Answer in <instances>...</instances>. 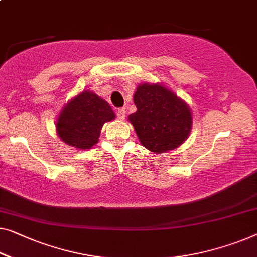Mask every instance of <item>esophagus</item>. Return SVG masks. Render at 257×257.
<instances>
[{"label": "esophagus", "instance_id": "1", "mask_svg": "<svg viewBox=\"0 0 257 257\" xmlns=\"http://www.w3.org/2000/svg\"><path fill=\"white\" fill-rule=\"evenodd\" d=\"M116 116H117L118 120L123 121L125 118V109L124 108H118L116 110Z\"/></svg>", "mask_w": 257, "mask_h": 257}]
</instances>
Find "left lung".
I'll return each mask as SVG.
<instances>
[{
    "label": "left lung",
    "mask_w": 257,
    "mask_h": 257,
    "mask_svg": "<svg viewBox=\"0 0 257 257\" xmlns=\"http://www.w3.org/2000/svg\"><path fill=\"white\" fill-rule=\"evenodd\" d=\"M136 113L129 115L144 148L156 153L178 148L189 135V107L173 92L157 84H141L134 94Z\"/></svg>",
    "instance_id": "8db88e82"
}]
</instances>
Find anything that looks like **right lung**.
<instances>
[{
	"label": "right lung",
	"instance_id": "right-lung-1",
	"mask_svg": "<svg viewBox=\"0 0 257 257\" xmlns=\"http://www.w3.org/2000/svg\"><path fill=\"white\" fill-rule=\"evenodd\" d=\"M115 118L110 106L93 92L83 91L60 114L57 134L67 144L90 149L97 143L105 122Z\"/></svg>",
	"mask_w": 257,
	"mask_h": 257
}]
</instances>
